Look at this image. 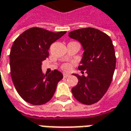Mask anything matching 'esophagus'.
<instances>
[{"instance_id": "esophagus-1", "label": "esophagus", "mask_w": 131, "mask_h": 131, "mask_svg": "<svg viewBox=\"0 0 131 131\" xmlns=\"http://www.w3.org/2000/svg\"><path fill=\"white\" fill-rule=\"evenodd\" d=\"M70 76V75L69 73H64V77H65V78L69 77Z\"/></svg>"}]
</instances>
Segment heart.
<instances>
[{
    "mask_svg": "<svg viewBox=\"0 0 131 131\" xmlns=\"http://www.w3.org/2000/svg\"><path fill=\"white\" fill-rule=\"evenodd\" d=\"M62 68L64 70H69L71 68V65L69 64H64V65L62 66Z\"/></svg>",
    "mask_w": 131,
    "mask_h": 131,
    "instance_id": "heart-1",
    "label": "heart"
}]
</instances>
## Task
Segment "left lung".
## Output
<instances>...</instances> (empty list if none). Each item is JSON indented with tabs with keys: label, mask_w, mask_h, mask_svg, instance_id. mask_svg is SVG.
<instances>
[{
	"label": "left lung",
	"mask_w": 131,
	"mask_h": 131,
	"mask_svg": "<svg viewBox=\"0 0 131 131\" xmlns=\"http://www.w3.org/2000/svg\"><path fill=\"white\" fill-rule=\"evenodd\" d=\"M68 36L82 44L84 52L79 69L88 74H73L78 83L72 89L73 95L83 104H94L103 97L113 79L116 63L113 42L107 34L93 28L73 30Z\"/></svg>",
	"instance_id": "obj_1"
}]
</instances>
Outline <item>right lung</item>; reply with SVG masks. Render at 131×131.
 Masks as SVG:
<instances>
[{"instance_id": "obj_1", "label": "right lung", "mask_w": 131, "mask_h": 131, "mask_svg": "<svg viewBox=\"0 0 131 131\" xmlns=\"http://www.w3.org/2000/svg\"><path fill=\"white\" fill-rule=\"evenodd\" d=\"M66 31L54 33L40 28L24 31L14 41L9 54L10 73L21 97L33 105H42L53 97L63 74L54 70L49 74L42 72V61L49 56L52 43Z\"/></svg>"}]
</instances>
